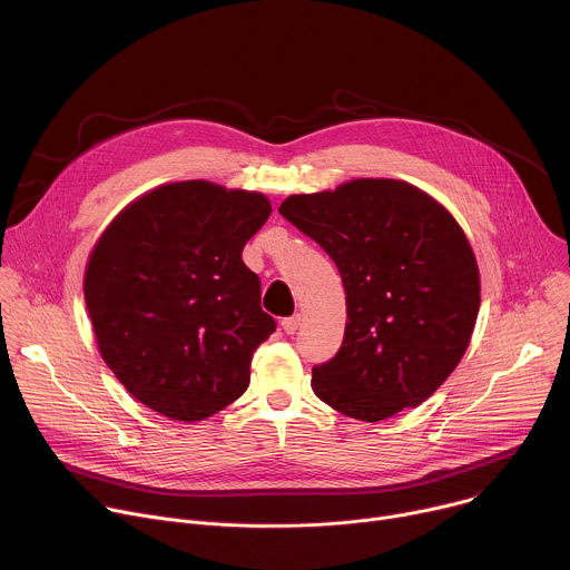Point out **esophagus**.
<instances>
[{
  "mask_svg": "<svg viewBox=\"0 0 570 570\" xmlns=\"http://www.w3.org/2000/svg\"><path fill=\"white\" fill-rule=\"evenodd\" d=\"M283 330L287 332V334H294L298 327H301V314H294V316H287V318H283Z\"/></svg>",
  "mask_w": 570,
  "mask_h": 570,
  "instance_id": "1",
  "label": "esophagus"
}]
</instances>
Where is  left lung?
Returning <instances> with one entry per match:
<instances>
[{"label":"left lung","instance_id":"8db88e82","mask_svg":"<svg viewBox=\"0 0 570 570\" xmlns=\"http://www.w3.org/2000/svg\"><path fill=\"white\" fill-rule=\"evenodd\" d=\"M278 213L325 249L346 289L344 344L312 368L316 397L364 422L431 397L463 360L481 305L461 224L400 179L289 195Z\"/></svg>","mask_w":570,"mask_h":570}]
</instances>
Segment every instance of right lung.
I'll use <instances>...</instances> for the list:
<instances>
[{"instance_id": "right-lung-1", "label": "right lung", "mask_w": 570, "mask_h": 570, "mask_svg": "<svg viewBox=\"0 0 570 570\" xmlns=\"http://www.w3.org/2000/svg\"><path fill=\"white\" fill-rule=\"evenodd\" d=\"M269 213L263 193L190 179L109 222L87 261L85 303L100 357L141 404L195 422L247 391L276 321L243 249Z\"/></svg>"}]
</instances>
